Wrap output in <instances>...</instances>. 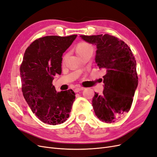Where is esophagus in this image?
Instances as JSON below:
<instances>
[{
  "label": "esophagus",
  "instance_id": "esophagus-1",
  "mask_svg": "<svg viewBox=\"0 0 157 157\" xmlns=\"http://www.w3.org/2000/svg\"><path fill=\"white\" fill-rule=\"evenodd\" d=\"M84 88H83V87H77V88H76L75 89V93H77V92H79L80 90H83Z\"/></svg>",
  "mask_w": 157,
  "mask_h": 157
}]
</instances>
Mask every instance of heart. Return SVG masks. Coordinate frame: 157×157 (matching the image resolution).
Listing matches in <instances>:
<instances>
[{"mask_svg":"<svg viewBox=\"0 0 157 157\" xmlns=\"http://www.w3.org/2000/svg\"><path fill=\"white\" fill-rule=\"evenodd\" d=\"M90 52H93V48L91 45L88 43H86V42H81L77 47V53L78 55Z\"/></svg>","mask_w":157,"mask_h":157,"instance_id":"obj_1","label":"heart"}]
</instances>
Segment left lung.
<instances>
[{
  "label": "left lung",
  "mask_w": 157,
  "mask_h": 157,
  "mask_svg": "<svg viewBox=\"0 0 157 157\" xmlns=\"http://www.w3.org/2000/svg\"><path fill=\"white\" fill-rule=\"evenodd\" d=\"M80 37L96 46L95 61L106 72L103 94L95 92L92 99L94 113L103 122H115L130 111L138 84L134 56L124 42L110 35Z\"/></svg>",
  "instance_id": "1"
}]
</instances>
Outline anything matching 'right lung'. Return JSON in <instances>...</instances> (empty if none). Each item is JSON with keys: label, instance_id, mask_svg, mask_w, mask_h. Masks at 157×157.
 I'll use <instances>...</instances> for the list:
<instances>
[{"label": "right lung", "instance_id": "obj_1", "mask_svg": "<svg viewBox=\"0 0 157 157\" xmlns=\"http://www.w3.org/2000/svg\"><path fill=\"white\" fill-rule=\"evenodd\" d=\"M77 35L46 36L26 49L20 66L23 97L33 113L50 125L59 124L69 117L75 94L73 90L57 92L53 77L61 73L62 56Z\"/></svg>", "mask_w": 157, "mask_h": 157}]
</instances>
